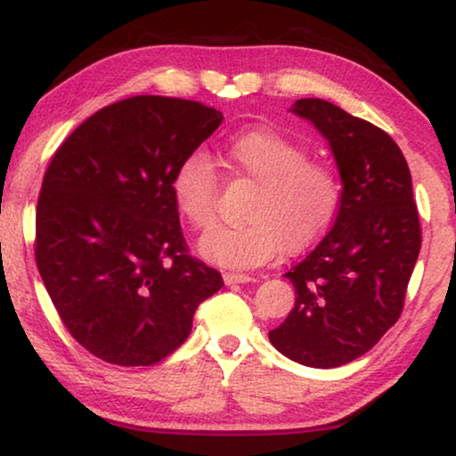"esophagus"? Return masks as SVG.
<instances>
[{"label": "esophagus", "instance_id": "1", "mask_svg": "<svg viewBox=\"0 0 456 456\" xmlns=\"http://www.w3.org/2000/svg\"><path fill=\"white\" fill-rule=\"evenodd\" d=\"M223 280H225L227 285H237V283H251V281H256V277L245 275V273H225V275H223Z\"/></svg>", "mask_w": 456, "mask_h": 456}]
</instances>
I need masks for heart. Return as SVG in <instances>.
Segmentation results:
<instances>
[{
  "label": "heart",
  "mask_w": 456,
  "mask_h": 456,
  "mask_svg": "<svg viewBox=\"0 0 456 456\" xmlns=\"http://www.w3.org/2000/svg\"><path fill=\"white\" fill-rule=\"evenodd\" d=\"M219 160L231 179L256 184L245 211L249 225L217 229L199 243L207 261L227 269L265 265L281 249L299 253L318 241L338 211L342 187L331 167L307 159L302 144L272 128L237 134ZM176 211L195 231L217 223L219 176L203 154L192 152L171 176Z\"/></svg>",
  "instance_id": "obj_1"
}]
</instances>
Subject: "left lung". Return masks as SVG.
<instances>
[{
    "mask_svg": "<svg viewBox=\"0 0 456 456\" xmlns=\"http://www.w3.org/2000/svg\"><path fill=\"white\" fill-rule=\"evenodd\" d=\"M289 110L330 142L342 197L334 227L285 273L296 305L269 342L297 364L336 368L374 348L403 314L422 239L412 176L382 128L322 98Z\"/></svg>",
    "mask_w": 456,
    "mask_h": 456,
    "instance_id": "left-lung-1",
    "label": "left lung"
}]
</instances>
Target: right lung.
I'll use <instances>...</instances> for the list:
<instances>
[{
	"mask_svg": "<svg viewBox=\"0 0 456 456\" xmlns=\"http://www.w3.org/2000/svg\"><path fill=\"white\" fill-rule=\"evenodd\" d=\"M223 122L200 102L133 96L66 138L44 175L36 264L72 338L96 358L151 366L189 338L223 277L189 256L171 176Z\"/></svg>",
	"mask_w": 456,
	"mask_h": 456,
	"instance_id": "obj_1",
	"label": "right lung"
}]
</instances>
